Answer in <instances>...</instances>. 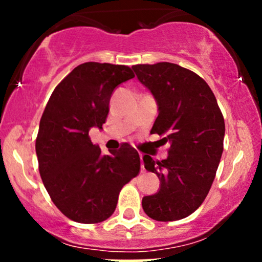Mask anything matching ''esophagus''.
I'll use <instances>...</instances> for the list:
<instances>
[{
  "mask_svg": "<svg viewBox=\"0 0 262 262\" xmlns=\"http://www.w3.org/2000/svg\"><path fill=\"white\" fill-rule=\"evenodd\" d=\"M139 158H140V161H141V171L144 170V165H143V155L139 154Z\"/></svg>",
  "mask_w": 262,
  "mask_h": 262,
  "instance_id": "obj_1",
  "label": "esophagus"
}]
</instances>
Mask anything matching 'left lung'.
Returning a JSON list of instances; mask_svg holds the SVG:
<instances>
[{"instance_id": "obj_1", "label": "left lung", "mask_w": 262, "mask_h": 262, "mask_svg": "<svg viewBox=\"0 0 262 262\" xmlns=\"http://www.w3.org/2000/svg\"><path fill=\"white\" fill-rule=\"evenodd\" d=\"M132 69L158 104L150 133L170 144L165 160L143 158L145 169L160 180L159 191L143 197V209L155 221H179L203 203L214 181L223 152L224 118L214 93L193 71L171 62Z\"/></svg>"}]
</instances>
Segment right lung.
I'll return each mask as SVG.
<instances>
[{"instance_id":"1","label":"right lung","mask_w":262,"mask_h":262,"mask_svg":"<svg viewBox=\"0 0 262 262\" xmlns=\"http://www.w3.org/2000/svg\"><path fill=\"white\" fill-rule=\"evenodd\" d=\"M133 77L124 65L81 64L55 87L41 116L35 140L39 172L54 204L77 223L110 218L123 186L139 173L133 146L125 143L102 155L89 135L106 122L114 90Z\"/></svg>"}]
</instances>
